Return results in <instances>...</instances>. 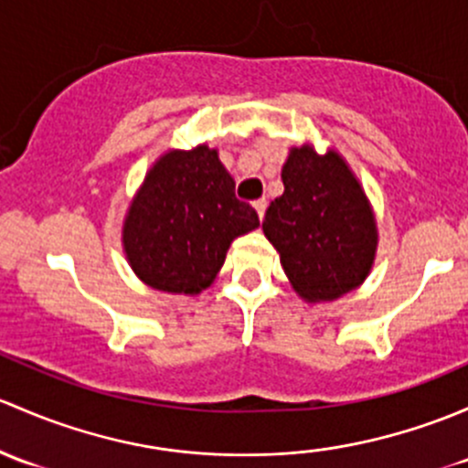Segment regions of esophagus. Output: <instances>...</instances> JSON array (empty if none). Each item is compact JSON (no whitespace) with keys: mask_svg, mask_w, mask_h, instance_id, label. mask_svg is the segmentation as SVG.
I'll list each match as a JSON object with an SVG mask.
<instances>
[{"mask_svg":"<svg viewBox=\"0 0 468 468\" xmlns=\"http://www.w3.org/2000/svg\"><path fill=\"white\" fill-rule=\"evenodd\" d=\"M266 207H268V200H266V198L254 200V209H257L259 218H263V214H266Z\"/></svg>","mask_w":468,"mask_h":468,"instance_id":"1","label":"esophagus"}]
</instances>
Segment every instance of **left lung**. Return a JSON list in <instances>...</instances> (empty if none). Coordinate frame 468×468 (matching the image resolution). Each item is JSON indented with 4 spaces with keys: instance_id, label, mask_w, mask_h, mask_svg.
Returning a JSON list of instances; mask_svg holds the SVG:
<instances>
[{
    "instance_id": "8db88e82",
    "label": "left lung",
    "mask_w": 468,
    "mask_h": 468,
    "mask_svg": "<svg viewBox=\"0 0 468 468\" xmlns=\"http://www.w3.org/2000/svg\"><path fill=\"white\" fill-rule=\"evenodd\" d=\"M282 180L263 232L304 300H335L372 268L377 225L367 198L340 155H317L311 146L292 148Z\"/></svg>"
}]
</instances>
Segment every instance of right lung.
<instances>
[{
    "mask_svg": "<svg viewBox=\"0 0 468 468\" xmlns=\"http://www.w3.org/2000/svg\"><path fill=\"white\" fill-rule=\"evenodd\" d=\"M259 228L239 200L218 153L198 146L164 155L144 180L123 225V248L142 282L194 295L214 282L229 243Z\"/></svg>",
    "mask_w": 468,
    "mask_h": 468,
    "instance_id": "obj_1",
    "label": "right lung"
}]
</instances>
